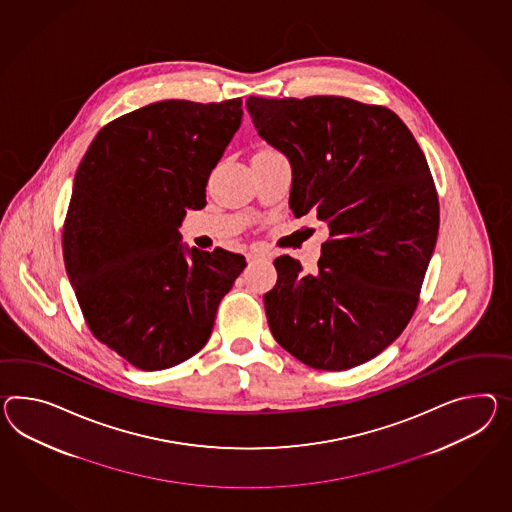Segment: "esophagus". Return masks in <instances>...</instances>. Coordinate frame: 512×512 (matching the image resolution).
Returning a JSON list of instances; mask_svg holds the SVG:
<instances>
[{
	"instance_id": "1",
	"label": "esophagus",
	"mask_w": 512,
	"mask_h": 512,
	"mask_svg": "<svg viewBox=\"0 0 512 512\" xmlns=\"http://www.w3.org/2000/svg\"><path fill=\"white\" fill-rule=\"evenodd\" d=\"M246 257H248V261H257V259H270V255H268L266 251L262 250H251L250 253L246 255Z\"/></svg>"
}]
</instances>
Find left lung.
Wrapping results in <instances>:
<instances>
[{
    "label": "left lung",
    "mask_w": 512,
    "mask_h": 512,
    "mask_svg": "<svg viewBox=\"0 0 512 512\" xmlns=\"http://www.w3.org/2000/svg\"><path fill=\"white\" fill-rule=\"evenodd\" d=\"M292 164L290 209L329 227L314 274L275 259L270 331L298 361L340 372L374 359L411 322L438 235L437 188L409 127L340 96L246 101Z\"/></svg>",
    "instance_id": "1"
}]
</instances>
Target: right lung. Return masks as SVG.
<instances>
[{"instance_id": "right-lung-1", "label": "right lung", "mask_w": 512, "mask_h": 512, "mask_svg": "<svg viewBox=\"0 0 512 512\" xmlns=\"http://www.w3.org/2000/svg\"><path fill=\"white\" fill-rule=\"evenodd\" d=\"M242 100L157 101L105 125L75 172L63 227L66 274L88 329L135 368L166 370L211 337L246 268L238 253L181 244Z\"/></svg>"}]
</instances>
